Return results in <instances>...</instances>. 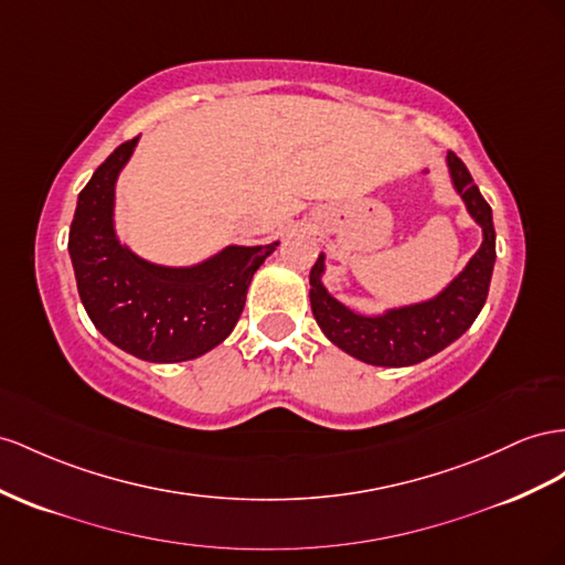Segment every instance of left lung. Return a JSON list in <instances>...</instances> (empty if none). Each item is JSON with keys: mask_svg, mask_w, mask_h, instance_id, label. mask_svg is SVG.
Here are the masks:
<instances>
[{"mask_svg": "<svg viewBox=\"0 0 565 565\" xmlns=\"http://www.w3.org/2000/svg\"><path fill=\"white\" fill-rule=\"evenodd\" d=\"M447 161L454 185L463 196L470 216L482 225L484 239L478 254L470 258L466 270L445 292L425 303H416V307L396 309L385 316L369 318L349 311L326 292V287L320 285L323 256L316 258L309 273L311 311L316 323L332 344H338L347 354H352L365 363L411 365L430 359L433 354L449 347L454 340H459L484 307L497 258L492 206L484 202V196L480 194L476 182H472L466 163L454 151H449Z\"/></svg>", "mask_w": 565, "mask_h": 565, "instance_id": "1", "label": "left lung"}]
</instances>
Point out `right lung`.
Returning a JSON list of instances; mask_svg holds the SVG:
<instances>
[{
  "mask_svg": "<svg viewBox=\"0 0 565 565\" xmlns=\"http://www.w3.org/2000/svg\"><path fill=\"white\" fill-rule=\"evenodd\" d=\"M137 137L118 145L78 194L68 252L83 307L124 352L157 363L206 354L233 332L256 268L276 245L227 247L194 268L151 266L118 245L114 182Z\"/></svg>",
  "mask_w": 565,
  "mask_h": 565,
  "instance_id": "1",
  "label": "right lung"
}]
</instances>
